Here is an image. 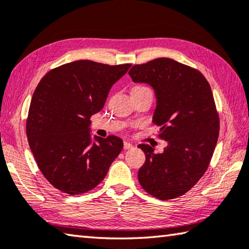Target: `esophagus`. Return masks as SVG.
<instances>
[{
  "label": "esophagus",
  "instance_id": "34e87169",
  "mask_svg": "<svg viewBox=\"0 0 249 249\" xmlns=\"http://www.w3.org/2000/svg\"><path fill=\"white\" fill-rule=\"evenodd\" d=\"M133 147V144H130L128 142H124V149H129Z\"/></svg>",
  "mask_w": 249,
  "mask_h": 249
}]
</instances>
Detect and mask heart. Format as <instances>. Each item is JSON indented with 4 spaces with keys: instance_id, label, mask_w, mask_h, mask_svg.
<instances>
[{
    "instance_id": "obj_1",
    "label": "heart",
    "mask_w": 249,
    "mask_h": 249,
    "mask_svg": "<svg viewBox=\"0 0 249 249\" xmlns=\"http://www.w3.org/2000/svg\"><path fill=\"white\" fill-rule=\"evenodd\" d=\"M137 88H144V87H137ZM146 89H147V88H146Z\"/></svg>"
}]
</instances>
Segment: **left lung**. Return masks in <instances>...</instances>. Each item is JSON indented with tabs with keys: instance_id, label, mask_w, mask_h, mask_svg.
I'll return each mask as SVG.
<instances>
[{
	"instance_id": "left-lung-1",
	"label": "left lung",
	"mask_w": 249,
	"mask_h": 249,
	"mask_svg": "<svg viewBox=\"0 0 249 249\" xmlns=\"http://www.w3.org/2000/svg\"><path fill=\"white\" fill-rule=\"evenodd\" d=\"M128 74L154 89L153 122L168 144L161 154L138 145L146 155L138 181L157 199H175L201 179L215 149L220 122L211 87L200 71L170 58L135 65Z\"/></svg>"
}]
</instances>
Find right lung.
<instances>
[{"mask_svg":"<svg viewBox=\"0 0 249 249\" xmlns=\"http://www.w3.org/2000/svg\"><path fill=\"white\" fill-rule=\"evenodd\" d=\"M130 65L77 60L50 70L34 92L26 134L37 166L54 188L81 195L95 188L123 149L111 135L92 137L90 117Z\"/></svg>","mask_w":249,"mask_h":249,"instance_id":"1","label":"right lung"}]
</instances>
